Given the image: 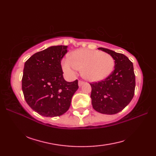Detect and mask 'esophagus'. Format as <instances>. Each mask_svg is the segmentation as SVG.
Masks as SVG:
<instances>
[{
    "instance_id": "esophagus-1",
    "label": "esophagus",
    "mask_w": 156,
    "mask_h": 156,
    "mask_svg": "<svg viewBox=\"0 0 156 156\" xmlns=\"http://www.w3.org/2000/svg\"><path fill=\"white\" fill-rule=\"evenodd\" d=\"M85 83V82H84V81H82V80H80L78 82V85H79V87H81V86H82Z\"/></svg>"
}]
</instances>
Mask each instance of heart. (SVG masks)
<instances>
[{"instance_id": "heart-1", "label": "heart", "mask_w": 156, "mask_h": 156, "mask_svg": "<svg viewBox=\"0 0 156 156\" xmlns=\"http://www.w3.org/2000/svg\"><path fill=\"white\" fill-rule=\"evenodd\" d=\"M70 58L62 62L63 71L69 77H74L82 68V76L91 82L101 80L111 74L114 69L115 59L106 52L87 49L72 51Z\"/></svg>"}]
</instances>
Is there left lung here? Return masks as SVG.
Returning <instances> with one entry per match:
<instances>
[{"instance_id": "obj_1", "label": "left lung", "mask_w": 156, "mask_h": 156, "mask_svg": "<svg viewBox=\"0 0 156 156\" xmlns=\"http://www.w3.org/2000/svg\"><path fill=\"white\" fill-rule=\"evenodd\" d=\"M98 49L113 57L115 69L105 80L90 83L92 107L102 114H117L133 98L135 76L133 63L123 54L106 48Z\"/></svg>"}]
</instances>
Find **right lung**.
<instances>
[{
    "label": "right lung",
    "instance_id": "obj_1",
    "mask_svg": "<svg viewBox=\"0 0 156 156\" xmlns=\"http://www.w3.org/2000/svg\"><path fill=\"white\" fill-rule=\"evenodd\" d=\"M68 46H51L35 53L25 63L22 90L33 110L44 117H58L67 112L78 81L66 82L61 61Z\"/></svg>",
    "mask_w": 156,
    "mask_h": 156
}]
</instances>
